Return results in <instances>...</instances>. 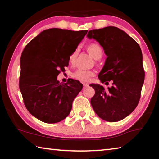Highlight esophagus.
<instances>
[{
    "label": "esophagus",
    "instance_id": "34e87169",
    "mask_svg": "<svg viewBox=\"0 0 159 159\" xmlns=\"http://www.w3.org/2000/svg\"><path fill=\"white\" fill-rule=\"evenodd\" d=\"M83 85V87H88V86L89 85V84H88V83H84Z\"/></svg>",
    "mask_w": 159,
    "mask_h": 159
}]
</instances>
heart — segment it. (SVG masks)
Segmentation results:
<instances>
[{
	"label": "heart",
	"mask_w": 159,
	"mask_h": 159,
	"mask_svg": "<svg viewBox=\"0 0 159 159\" xmlns=\"http://www.w3.org/2000/svg\"><path fill=\"white\" fill-rule=\"evenodd\" d=\"M86 49H87L88 52H89L93 57L96 59V60H99L100 59L102 55H103V49H102V46L99 44L97 43H92L87 45L86 46ZM78 55V50H75L72 52L70 55L69 56V64H74L76 61V59ZM94 76V72L90 70H84V69H78L75 71L72 74V77L76 80H79L81 82H87L90 79L91 77Z\"/></svg>",
	"instance_id": "obj_1"
}]
</instances>
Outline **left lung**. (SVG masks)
<instances>
[{"label": "left lung", "instance_id": "left-lung-1", "mask_svg": "<svg viewBox=\"0 0 159 159\" xmlns=\"http://www.w3.org/2000/svg\"><path fill=\"white\" fill-rule=\"evenodd\" d=\"M87 36L98 41L107 56L99 79L102 83H112L108 89L90 85L95 91L91 105L102 119L119 121L134 111L140 99L144 80L141 48L133 38L115 26L90 30Z\"/></svg>", "mask_w": 159, "mask_h": 159}]
</instances>
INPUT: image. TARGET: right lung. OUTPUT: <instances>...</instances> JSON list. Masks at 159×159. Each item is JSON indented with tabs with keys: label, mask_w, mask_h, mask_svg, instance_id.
<instances>
[{
	"label": "right lung",
	"mask_w": 159,
	"mask_h": 159,
	"mask_svg": "<svg viewBox=\"0 0 159 159\" xmlns=\"http://www.w3.org/2000/svg\"><path fill=\"white\" fill-rule=\"evenodd\" d=\"M49 29L26 45L20 58V89L29 112L46 123L60 122L68 116L72 102L83 85L70 79L60 83L57 77L69 65V56L87 34Z\"/></svg>",
	"instance_id": "add662e5"
}]
</instances>
